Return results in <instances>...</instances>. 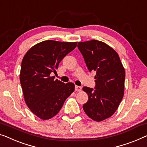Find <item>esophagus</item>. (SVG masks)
I'll list each match as a JSON object with an SVG mask.
<instances>
[{
  "mask_svg": "<svg viewBox=\"0 0 147 147\" xmlns=\"http://www.w3.org/2000/svg\"><path fill=\"white\" fill-rule=\"evenodd\" d=\"M81 90H82V87L78 86H75V91H80Z\"/></svg>",
  "mask_w": 147,
  "mask_h": 147,
  "instance_id": "esophagus-1",
  "label": "esophagus"
}]
</instances>
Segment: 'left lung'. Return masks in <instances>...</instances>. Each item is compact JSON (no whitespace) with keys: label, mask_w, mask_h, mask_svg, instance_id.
<instances>
[{"label":"left lung","mask_w":147,"mask_h":147,"mask_svg":"<svg viewBox=\"0 0 147 147\" xmlns=\"http://www.w3.org/2000/svg\"><path fill=\"white\" fill-rule=\"evenodd\" d=\"M89 71H95V88L84 87L88 101L83 109L91 119L101 121L114 114L124 95L125 71L117 53L99 40L78 42Z\"/></svg>","instance_id":"left-lung-1"}]
</instances>
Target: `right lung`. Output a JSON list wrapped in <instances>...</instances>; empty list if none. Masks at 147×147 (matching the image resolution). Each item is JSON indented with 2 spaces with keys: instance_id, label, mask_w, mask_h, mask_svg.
<instances>
[{
  "instance_id": "add662e5",
  "label": "right lung",
  "mask_w": 147,
  "mask_h": 147,
  "mask_svg": "<svg viewBox=\"0 0 147 147\" xmlns=\"http://www.w3.org/2000/svg\"><path fill=\"white\" fill-rule=\"evenodd\" d=\"M76 46L77 42L45 40L32 47L23 58L20 81L25 102L42 119L58 114L75 89L73 83L54 80L50 74L56 73L59 62Z\"/></svg>"
}]
</instances>
